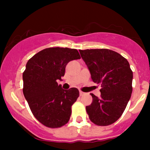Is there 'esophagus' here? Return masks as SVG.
Wrapping results in <instances>:
<instances>
[{
	"mask_svg": "<svg viewBox=\"0 0 150 150\" xmlns=\"http://www.w3.org/2000/svg\"><path fill=\"white\" fill-rule=\"evenodd\" d=\"M84 94H85V92H82V91H80V96L84 95Z\"/></svg>",
	"mask_w": 150,
	"mask_h": 150,
	"instance_id": "34e87169",
	"label": "esophagus"
}]
</instances>
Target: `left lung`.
Returning <instances> with one entry per match:
<instances>
[{"label": "left lung", "mask_w": 150, "mask_h": 150, "mask_svg": "<svg viewBox=\"0 0 150 150\" xmlns=\"http://www.w3.org/2000/svg\"><path fill=\"white\" fill-rule=\"evenodd\" d=\"M92 81L100 84L101 97L91 94L92 102L86 106L89 119L95 125H109L123 114L130 97L132 71L128 61L112 50H80Z\"/></svg>", "instance_id": "8db88e82"}]
</instances>
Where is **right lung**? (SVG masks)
<instances>
[{
  "label": "right lung",
  "instance_id": "add662e5",
  "mask_svg": "<svg viewBox=\"0 0 150 150\" xmlns=\"http://www.w3.org/2000/svg\"><path fill=\"white\" fill-rule=\"evenodd\" d=\"M80 58L77 49L52 47L36 53L27 63L22 75L24 96L34 116L48 128H60L70 120L79 90H64L57 81L64 76L66 65Z\"/></svg>",
  "mask_w": 150,
  "mask_h": 150
}]
</instances>
